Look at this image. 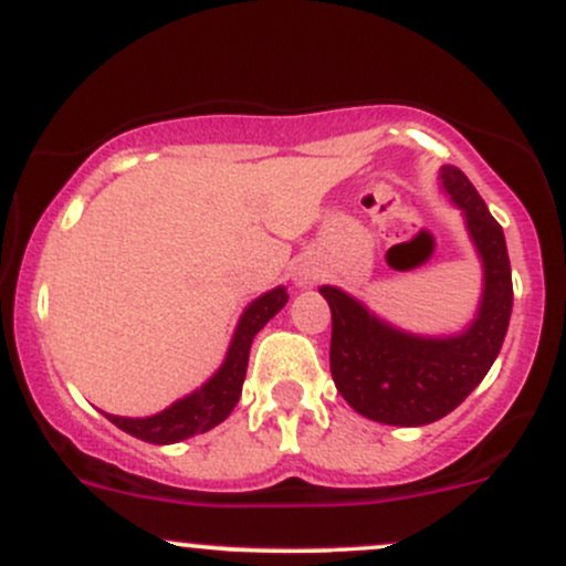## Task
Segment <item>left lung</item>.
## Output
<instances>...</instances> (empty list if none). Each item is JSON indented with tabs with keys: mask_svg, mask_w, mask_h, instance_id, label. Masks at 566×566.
Wrapping results in <instances>:
<instances>
[{
	"mask_svg": "<svg viewBox=\"0 0 566 566\" xmlns=\"http://www.w3.org/2000/svg\"><path fill=\"white\" fill-rule=\"evenodd\" d=\"M443 188L460 205L484 262L476 323L452 339H421L375 319L336 287H319L331 306V378L353 410L380 424L421 427L443 419L493 367L512 315V268L504 230L473 182L443 167Z\"/></svg>",
	"mask_w": 566,
	"mask_h": 566,
	"instance_id": "8db88e82",
	"label": "left lung"
}]
</instances>
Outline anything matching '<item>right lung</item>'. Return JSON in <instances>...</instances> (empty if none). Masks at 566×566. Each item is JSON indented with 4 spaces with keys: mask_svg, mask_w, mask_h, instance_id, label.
<instances>
[{
    "mask_svg": "<svg viewBox=\"0 0 566 566\" xmlns=\"http://www.w3.org/2000/svg\"><path fill=\"white\" fill-rule=\"evenodd\" d=\"M284 304H287V293H284V287H276L262 295V298H256L243 312L235 331V339H232L230 353H227V361L221 364L219 373L202 389L188 394L186 399L175 402L172 408L161 410L156 416H147V419L108 416V421L117 424L123 432H128V436L147 443H177L191 436H199V432L213 430L216 424H221L232 413V408L241 399L243 378H247L249 367L251 339H254L256 331L276 315Z\"/></svg>",
    "mask_w": 566,
    "mask_h": 566,
    "instance_id": "obj_1",
    "label": "right lung"
}]
</instances>
